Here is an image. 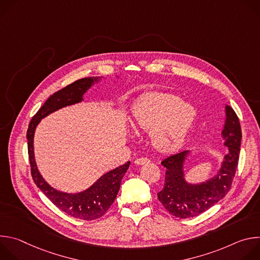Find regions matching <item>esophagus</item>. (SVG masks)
Instances as JSON below:
<instances>
[{
    "label": "esophagus",
    "mask_w": 260,
    "mask_h": 260,
    "mask_svg": "<svg viewBox=\"0 0 260 260\" xmlns=\"http://www.w3.org/2000/svg\"><path fill=\"white\" fill-rule=\"evenodd\" d=\"M150 160L148 159V158H146V157H142V158H137L136 160H135V165H137V166H142V165H145V164H148Z\"/></svg>",
    "instance_id": "34e87169"
}]
</instances>
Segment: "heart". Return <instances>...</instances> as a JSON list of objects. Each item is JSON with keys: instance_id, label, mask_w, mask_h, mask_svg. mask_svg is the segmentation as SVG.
Instances as JSON below:
<instances>
[{"instance_id": "obj_1", "label": "heart", "mask_w": 260, "mask_h": 260, "mask_svg": "<svg viewBox=\"0 0 260 260\" xmlns=\"http://www.w3.org/2000/svg\"><path fill=\"white\" fill-rule=\"evenodd\" d=\"M197 110L174 94L148 92L133 106L132 123L137 129L149 132L156 150L172 152L180 148L196 120Z\"/></svg>"}]
</instances>
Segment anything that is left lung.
I'll return each instance as SVG.
<instances>
[{"label":"left lung","mask_w":260,"mask_h":260,"mask_svg":"<svg viewBox=\"0 0 260 260\" xmlns=\"http://www.w3.org/2000/svg\"><path fill=\"white\" fill-rule=\"evenodd\" d=\"M221 136L228 147V153L217 173L200 183L185 179L184 166L190 150H185L167 157L161 165L167 169L165 187L157 193L159 202L173 216L178 218L196 217L223 199L230 191L237 171L242 132L235 111L225 105V121Z\"/></svg>","instance_id":"8db88e82"}]
</instances>
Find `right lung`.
<instances>
[{
	"instance_id": "add662e5",
	"label": "right lung",
	"mask_w": 260,
	"mask_h": 260,
	"mask_svg": "<svg viewBox=\"0 0 260 260\" xmlns=\"http://www.w3.org/2000/svg\"><path fill=\"white\" fill-rule=\"evenodd\" d=\"M100 80L101 78L99 77L82 78L53 93L31 118L26 133L28 159L35 184L59 210L74 218L87 221L102 217L113 204L119 191L121 180L131 162L127 161L105 173L83 191L76 193L59 191L50 186L37 167L34 153V136L36 127L41 119L61 108L81 103L84 93Z\"/></svg>"
}]
</instances>
